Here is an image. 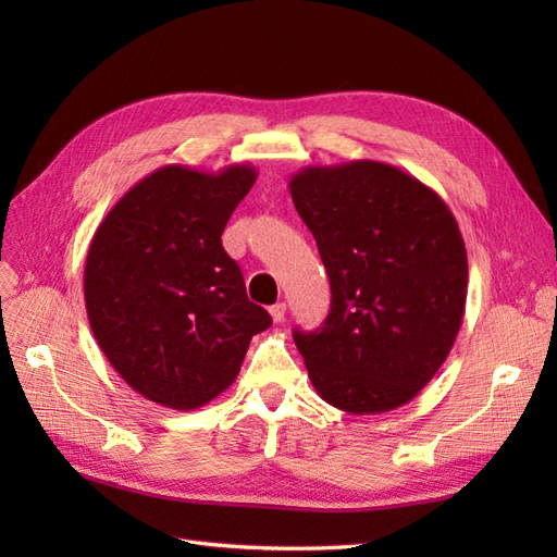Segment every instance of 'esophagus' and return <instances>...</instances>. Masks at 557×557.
Wrapping results in <instances>:
<instances>
[{
    "mask_svg": "<svg viewBox=\"0 0 557 557\" xmlns=\"http://www.w3.org/2000/svg\"><path fill=\"white\" fill-rule=\"evenodd\" d=\"M269 313H272V320H274V323H281V320L285 318V305H283V301H278V305H272V307H269Z\"/></svg>",
    "mask_w": 557,
    "mask_h": 557,
    "instance_id": "obj_1",
    "label": "esophagus"
}]
</instances>
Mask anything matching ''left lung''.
Masks as SVG:
<instances>
[{"label":"left lung","mask_w":557,"mask_h":557,"mask_svg":"<svg viewBox=\"0 0 557 557\" xmlns=\"http://www.w3.org/2000/svg\"><path fill=\"white\" fill-rule=\"evenodd\" d=\"M290 195L332 290L323 327L293 332L315 393L356 416L393 411L440 372L460 332L458 221L425 183L374 160L307 166Z\"/></svg>","instance_id":"left-lung-1"}]
</instances>
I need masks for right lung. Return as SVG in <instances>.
Wrapping results in <instances>:
<instances>
[{
    "instance_id": "add662e5",
    "label": "right lung",
    "mask_w": 557,
    "mask_h": 557,
    "mask_svg": "<svg viewBox=\"0 0 557 557\" xmlns=\"http://www.w3.org/2000/svg\"><path fill=\"white\" fill-rule=\"evenodd\" d=\"M256 178L250 164L160 166L90 242L83 295L95 339L132 391L162 407L193 411L221 395L252 334L272 325L221 242Z\"/></svg>"
}]
</instances>
